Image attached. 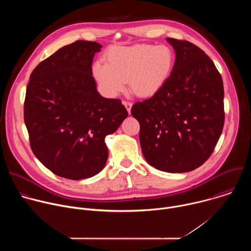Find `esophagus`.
<instances>
[{
  "mask_svg": "<svg viewBox=\"0 0 251 251\" xmlns=\"http://www.w3.org/2000/svg\"><path fill=\"white\" fill-rule=\"evenodd\" d=\"M123 104H124V106L126 107L127 111H128V112H129V114H130V111H131V107H132V103H131L130 101H126V100H124V101H123Z\"/></svg>",
  "mask_w": 251,
  "mask_h": 251,
  "instance_id": "34e87169",
  "label": "esophagus"
}]
</instances>
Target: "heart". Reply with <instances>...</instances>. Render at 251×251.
Segmentation results:
<instances>
[{
    "mask_svg": "<svg viewBox=\"0 0 251 251\" xmlns=\"http://www.w3.org/2000/svg\"><path fill=\"white\" fill-rule=\"evenodd\" d=\"M106 62H96L93 75L110 96L123 92L128 80L138 96L149 97L165 84L173 68L174 53L164 45L116 47L108 50Z\"/></svg>",
    "mask_w": 251,
    "mask_h": 251,
    "instance_id": "heart-1",
    "label": "heart"
}]
</instances>
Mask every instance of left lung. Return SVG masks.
I'll list each match as a JSON object with an SVG mask.
<instances>
[{
    "label": "left lung",
    "mask_w": 251,
    "mask_h": 251,
    "mask_svg": "<svg viewBox=\"0 0 251 251\" xmlns=\"http://www.w3.org/2000/svg\"><path fill=\"white\" fill-rule=\"evenodd\" d=\"M176 51L172 73L161 89L131 114L140 124V144L157 170L185 173L211 155L225 124L224 83L212 60L196 45L168 38Z\"/></svg>",
    "instance_id": "8db88e82"
}]
</instances>
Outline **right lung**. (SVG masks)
I'll return each mask as SVG.
<instances>
[{"mask_svg": "<svg viewBox=\"0 0 251 251\" xmlns=\"http://www.w3.org/2000/svg\"><path fill=\"white\" fill-rule=\"evenodd\" d=\"M102 48L76 41L37 65L29 76L24 119L30 148L53 174L81 180L98 174L108 150L105 137L128 116L120 99L102 97L92 60Z\"/></svg>", "mask_w": 251, "mask_h": 251, "instance_id": "1", "label": "right lung"}]
</instances>
